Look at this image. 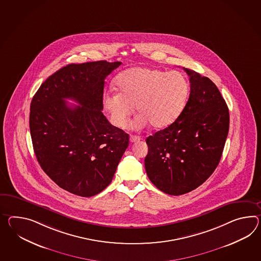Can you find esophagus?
<instances>
[{
  "label": "esophagus",
  "mask_w": 261,
  "mask_h": 261,
  "mask_svg": "<svg viewBox=\"0 0 261 261\" xmlns=\"http://www.w3.org/2000/svg\"><path fill=\"white\" fill-rule=\"evenodd\" d=\"M140 140H141V138L139 137V136L132 135V136L130 137V142H137V141H140Z\"/></svg>",
  "instance_id": "obj_1"
}]
</instances>
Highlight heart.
Listing matches in <instances>:
<instances>
[{
  "instance_id": "1",
  "label": "heart",
  "mask_w": 261,
  "mask_h": 261,
  "mask_svg": "<svg viewBox=\"0 0 261 261\" xmlns=\"http://www.w3.org/2000/svg\"><path fill=\"white\" fill-rule=\"evenodd\" d=\"M115 85L118 92L105 95L103 108L118 128L127 125L134 106L140 113L134 127H145L149 123L154 128L167 127L182 113L190 93L188 80L176 70L135 67L120 73Z\"/></svg>"
}]
</instances>
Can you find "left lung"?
I'll return each instance as SVG.
<instances>
[{
    "instance_id": "8db88e82",
    "label": "left lung",
    "mask_w": 261,
    "mask_h": 261,
    "mask_svg": "<svg viewBox=\"0 0 261 261\" xmlns=\"http://www.w3.org/2000/svg\"><path fill=\"white\" fill-rule=\"evenodd\" d=\"M191 93L175 121L146 139L145 170L151 182L170 195L195 190L219 164L229 130V111L210 78L185 69Z\"/></svg>"
}]
</instances>
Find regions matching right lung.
I'll list each match as a JSON object with an SVG mask.
<instances>
[{
	"label": "right lung",
	"mask_w": 261,
	"mask_h": 261,
	"mask_svg": "<svg viewBox=\"0 0 261 261\" xmlns=\"http://www.w3.org/2000/svg\"><path fill=\"white\" fill-rule=\"evenodd\" d=\"M121 62L69 64L41 84L30 106L38 163L61 189L91 197L111 183L129 135L102 114L105 79ZM73 99L79 106L64 100Z\"/></svg>",
	"instance_id": "obj_1"
}]
</instances>
